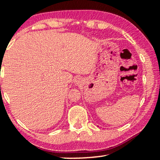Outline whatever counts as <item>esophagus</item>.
Instances as JSON below:
<instances>
[{
  "label": "esophagus",
  "mask_w": 160,
  "mask_h": 160,
  "mask_svg": "<svg viewBox=\"0 0 160 160\" xmlns=\"http://www.w3.org/2000/svg\"><path fill=\"white\" fill-rule=\"evenodd\" d=\"M79 81H80V80H79V78H78V79H76V80H75V82H76V83H78V82H79Z\"/></svg>",
  "instance_id": "obj_1"
}]
</instances>
